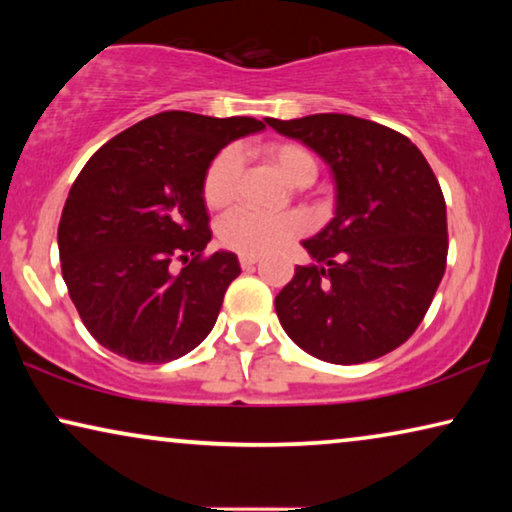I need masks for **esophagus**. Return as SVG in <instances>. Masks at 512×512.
I'll use <instances>...</instances> for the list:
<instances>
[{
    "label": "esophagus",
    "mask_w": 512,
    "mask_h": 512,
    "mask_svg": "<svg viewBox=\"0 0 512 512\" xmlns=\"http://www.w3.org/2000/svg\"><path fill=\"white\" fill-rule=\"evenodd\" d=\"M258 263V256H249V254H240V265L244 270H251Z\"/></svg>",
    "instance_id": "obj_1"
}]
</instances>
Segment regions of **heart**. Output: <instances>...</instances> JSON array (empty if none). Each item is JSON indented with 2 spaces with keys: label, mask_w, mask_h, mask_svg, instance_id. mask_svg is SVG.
Returning a JSON list of instances; mask_svg holds the SVG:
<instances>
[{
  "label": "heart",
  "mask_w": 512,
  "mask_h": 512,
  "mask_svg": "<svg viewBox=\"0 0 512 512\" xmlns=\"http://www.w3.org/2000/svg\"><path fill=\"white\" fill-rule=\"evenodd\" d=\"M265 158L282 172L293 186H310L317 179V160L300 144H272L265 149ZM242 170V153L237 146L221 149L209 163L202 179V195L209 207H226L235 200L237 179ZM307 230L303 214H261L251 209H235L219 226L223 247L249 256H265L277 251L286 242L296 240Z\"/></svg>",
  "instance_id": "obj_1"
}]
</instances>
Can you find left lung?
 Instances as JSON below:
<instances>
[{
	"mask_svg": "<svg viewBox=\"0 0 512 512\" xmlns=\"http://www.w3.org/2000/svg\"><path fill=\"white\" fill-rule=\"evenodd\" d=\"M331 167L335 216L303 247L310 265L275 298L307 354L352 366L401 347L429 310L447 261V212L422 151L401 132L347 114L277 121Z\"/></svg>",
	"mask_w": 512,
	"mask_h": 512,
	"instance_id": "left-lung-1",
	"label": "left lung"
}]
</instances>
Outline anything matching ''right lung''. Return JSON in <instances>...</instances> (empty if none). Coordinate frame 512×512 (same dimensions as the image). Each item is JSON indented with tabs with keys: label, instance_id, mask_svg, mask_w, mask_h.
<instances>
[{
	"label": "right lung",
	"instance_id": "obj_1",
	"mask_svg": "<svg viewBox=\"0 0 512 512\" xmlns=\"http://www.w3.org/2000/svg\"><path fill=\"white\" fill-rule=\"evenodd\" d=\"M263 128L163 111L93 153L67 195L58 249L69 298L102 347L167 363L207 338L240 261L202 256L212 240L202 179L223 146ZM172 260L185 268L172 273Z\"/></svg>",
	"mask_w": 512,
	"mask_h": 512
}]
</instances>
